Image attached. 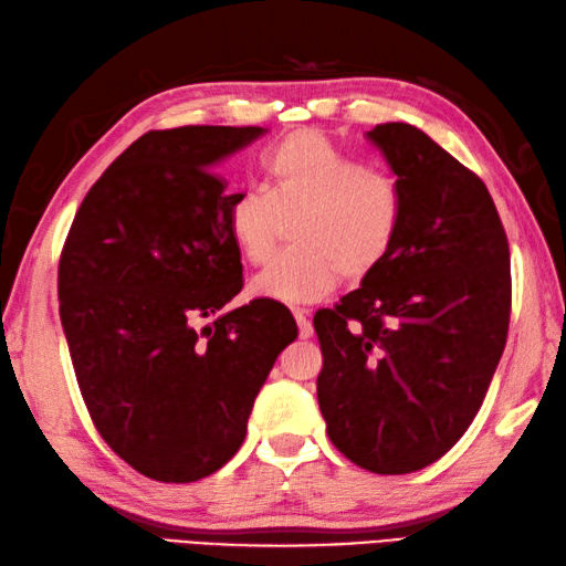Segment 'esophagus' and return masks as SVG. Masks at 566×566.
Segmentation results:
<instances>
[{
  "mask_svg": "<svg viewBox=\"0 0 566 566\" xmlns=\"http://www.w3.org/2000/svg\"><path fill=\"white\" fill-rule=\"evenodd\" d=\"M293 315H295L297 329H301V339H311L315 329H313V323H311V319H307V311H303V307H295Z\"/></svg>",
  "mask_w": 566,
  "mask_h": 566,
  "instance_id": "34e87169",
  "label": "esophagus"
}]
</instances>
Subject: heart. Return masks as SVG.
<instances>
[{
  "mask_svg": "<svg viewBox=\"0 0 566 566\" xmlns=\"http://www.w3.org/2000/svg\"><path fill=\"white\" fill-rule=\"evenodd\" d=\"M271 189L243 187L229 197L227 229L249 263L275 249L283 221L295 249L251 281V293L279 303H313L335 291L339 273L361 281L387 259L401 223L394 179L371 172L327 135L301 130L265 155Z\"/></svg>",
  "mask_w": 566,
  "mask_h": 566,
  "instance_id": "b5f03b06",
  "label": "heart"
}]
</instances>
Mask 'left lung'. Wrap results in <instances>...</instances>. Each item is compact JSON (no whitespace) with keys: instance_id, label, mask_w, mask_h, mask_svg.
<instances>
[{"instance_id":"8db88e82","label":"left lung","mask_w":566,"mask_h":566,"mask_svg":"<svg viewBox=\"0 0 566 566\" xmlns=\"http://www.w3.org/2000/svg\"><path fill=\"white\" fill-rule=\"evenodd\" d=\"M367 137L401 223L379 269L315 313L317 403L339 453L401 475L439 461L481 409L507 339L510 249L485 185L423 130L381 123Z\"/></svg>"}]
</instances>
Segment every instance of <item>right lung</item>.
I'll use <instances>...</instances> for the list:
<instances>
[{"label": "right lung", "mask_w": 566, "mask_h": 566, "mask_svg": "<svg viewBox=\"0 0 566 566\" xmlns=\"http://www.w3.org/2000/svg\"><path fill=\"white\" fill-rule=\"evenodd\" d=\"M261 135L227 125L143 135L85 195L61 253V325L85 407L105 443L153 481L195 483L229 463L297 337L291 311L269 297L219 313L243 265L214 167Z\"/></svg>", "instance_id": "obj_1"}]
</instances>
